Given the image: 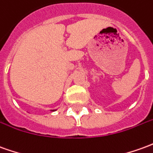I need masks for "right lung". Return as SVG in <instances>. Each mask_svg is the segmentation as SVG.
<instances>
[{
	"label": "right lung",
	"instance_id": "obj_1",
	"mask_svg": "<svg viewBox=\"0 0 153 153\" xmlns=\"http://www.w3.org/2000/svg\"><path fill=\"white\" fill-rule=\"evenodd\" d=\"M53 111H54V110H53Z\"/></svg>",
	"mask_w": 153,
	"mask_h": 153
}]
</instances>
